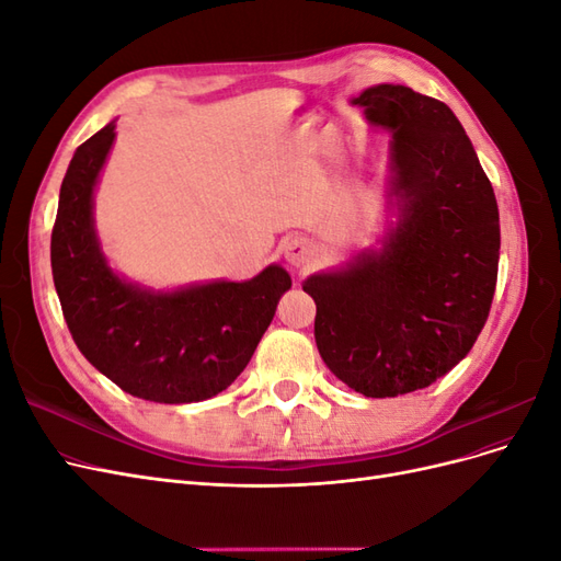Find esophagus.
<instances>
[{"label": "esophagus", "mask_w": 561, "mask_h": 561, "mask_svg": "<svg viewBox=\"0 0 561 561\" xmlns=\"http://www.w3.org/2000/svg\"><path fill=\"white\" fill-rule=\"evenodd\" d=\"M283 252H285V260L290 262L293 266H301L313 257V243H309L307 239H301V236H299V239L287 241Z\"/></svg>", "instance_id": "34e87169"}]
</instances>
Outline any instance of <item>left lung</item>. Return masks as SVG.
I'll return each instance as SVG.
<instances>
[{
    "instance_id": "8db88e82",
    "label": "left lung",
    "mask_w": 561,
    "mask_h": 561,
    "mask_svg": "<svg viewBox=\"0 0 561 561\" xmlns=\"http://www.w3.org/2000/svg\"><path fill=\"white\" fill-rule=\"evenodd\" d=\"M353 103L393 130L400 219L379 252L301 287L316 301V346L332 375L365 398H396L445 377L478 342L499 276V206L445 103L393 83Z\"/></svg>"
}]
</instances>
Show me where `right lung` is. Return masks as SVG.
I'll list each match as a JSON object with an SVG mask.
<instances>
[{
	"mask_svg": "<svg viewBox=\"0 0 561 561\" xmlns=\"http://www.w3.org/2000/svg\"><path fill=\"white\" fill-rule=\"evenodd\" d=\"M112 142L114 124L79 145L60 186L50 268L67 328L83 358L135 398H215L250 363L293 280L278 264L245 283L178 293H149L118 278L93 229V186Z\"/></svg>",
	"mask_w": 561,
	"mask_h": 561,
	"instance_id": "add662e5",
	"label": "right lung"
}]
</instances>
